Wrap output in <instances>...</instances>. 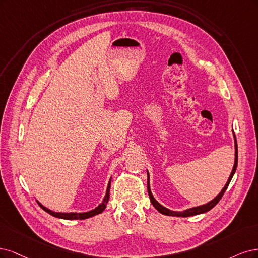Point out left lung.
<instances>
[{
	"mask_svg": "<svg viewBox=\"0 0 258 258\" xmlns=\"http://www.w3.org/2000/svg\"><path fill=\"white\" fill-rule=\"evenodd\" d=\"M234 138H235V149H236V151H235V164H234V167H232L230 176H229V178H228V180H227V182H226L225 186H224L223 189L221 190V193H220L217 197L213 198L211 202H209L208 204H205V205H203V206H198V207L190 208V209L184 210L183 212L172 211V210L167 209V208H165V207L162 206L159 202L155 201V198L153 197V195H152V193H151L150 184H149V172H148V194H149V197H150V201H151L152 205L154 206L155 209H156L157 211H159V212H161L162 214L169 215V217H183V218H185V217H192V215L205 213V212H207V211L211 210L212 208L220 202V199L222 198V196L224 195V193H225V190L227 189V187H228V185H229V182H230L232 176H234L235 172H236V169H237V165H238V147H237V140H236L235 134H234Z\"/></svg>",
	"mask_w": 258,
	"mask_h": 258,
	"instance_id": "obj_1",
	"label": "left lung"
}]
</instances>
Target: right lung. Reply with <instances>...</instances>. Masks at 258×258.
Segmentation results:
<instances>
[{
	"mask_svg": "<svg viewBox=\"0 0 258 258\" xmlns=\"http://www.w3.org/2000/svg\"><path fill=\"white\" fill-rule=\"evenodd\" d=\"M110 182H111V179L109 181V183H108V186H107V190H106V195L103 199V202L99 204L95 209L91 210V211H88V212H82V213H77V212H70V213H63V212H54L50 209H48V208L44 207L43 205H41L39 202H37V204L39 205V207L41 208V209L45 210L47 213L51 214L52 217H55V218H59V219H64V220H85V219H88V218H91V217H94V215L96 214H99L102 213L105 208H106V205L108 203V201H109V190H110Z\"/></svg>",
	"mask_w": 258,
	"mask_h": 258,
	"instance_id": "1",
	"label": "right lung"
}]
</instances>
